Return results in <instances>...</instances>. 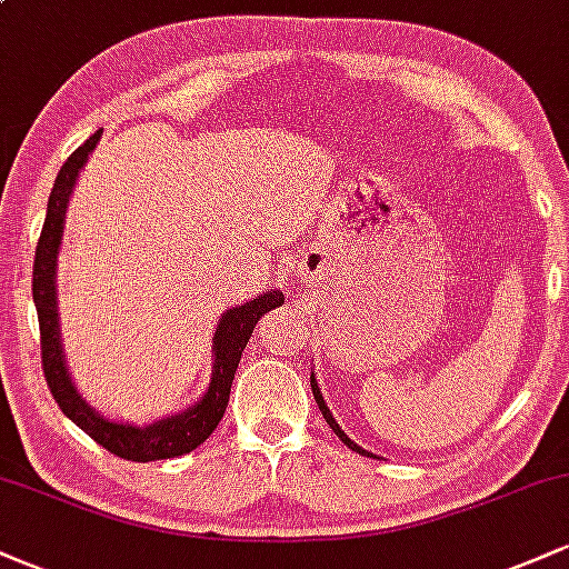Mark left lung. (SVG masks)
Instances as JSON below:
<instances>
[{
	"instance_id": "left-lung-1",
	"label": "left lung",
	"mask_w": 569,
	"mask_h": 569,
	"mask_svg": "<svg viewBox=\"0 0 569 569\" xmlns=\"http://www.w3.org/2000/svg\"><path fill=\"white\" fill-rule=\"evenodd\" d=\"M310 388H312V396H316V403H318V409H321L323 420L329 422V428L335 430V433L339 436V441H342L345 447H348V449H352V452H358V455H363V457H375V455H371V452H367V449H363V447H358L356 441L348 439V433H345V430L339 428V422L335 420V415H331L329 407H326V401H323V393H321V388H318V380H316V371H312V375H310Z\"/></svg>"
}]
</instances>
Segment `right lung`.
Returning a JSON list of instances; mask_svg holds the SVG:
<instances>
[{
  "mask_svg": "<svg viewBox=\"0 0 569 569\" xmlns=\"http://www.w3.org/2000/svg\"><path fill=\"white\" fill-rule=\"evenodd\" d=\"M103 130H96L88 141L77 149L71 158L63 162L61 173L56 176L53 192L48 200V217H44L42 234H39L37 257H34V305L39 316V335H42V369L44 380H48L50 393L56 403L61 407L63 415L82 428L90 439L101 443L103 449L117 457H126L133 462L149 460H168V457H179L198 449L208 436L219 426L224 417L227 401H230V388L238 371L240 356H243L248 339L253 335V326L264 312L272 307L283 305V291H264L251 302L230 307L224 316L219 318L217 331H213L211 345V380H208L206 393L192 407L176 411V415L160 417L152 426H133L126 420H109L101 411H96L84 401L77 385L71 382L67 356H63V339L61 323H58V251H61L63 224H67L69 198L74 192L77 179H80L84 162L96 143L101 141Z\"/></svg>",
  "mask_w": 569,
  "mask_h": 569,
  "instance_id": "obj_1",
  "label": "right lung"
}]
</instances>
